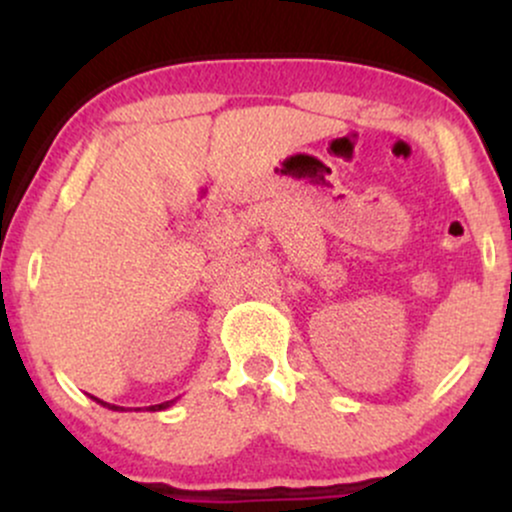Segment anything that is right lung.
Returning <instances> with one entry per match:
<instances>
[{
	"mask_svg": "<svg viewBox=\"0 0 512 512\" xmlns=\"http://www.w3.org/2000/svg\"><path fill=\"white\" fill-rule=\"evenodd\" d=\"M91 399H93V402H98V404H101V407H105V409H113V411H125V407H117V404H108V402H103V399H98V397H93V395H91ZM173 402H175V399H170V402L154 404V407H146V409H149V411H163V409L173 407Z\"/></svg>",
	"mask_w": 512,
	"mask_h": 512,
	"instance_id": "add662e5",
	"label": "right lung"
}]
</instances>
